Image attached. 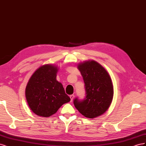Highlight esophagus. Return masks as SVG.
Wrapping results in <instances>:
<instances>
[{
    "label": "esophagus",
    "mask_w": 146,
    "mask_h": 146,
    "mask_svg": "<svg viewBox=\"0 0 146 146\" xmlns=\"http://www.w3.org/2000/svg\"><path fill=\"white\" fill-rule=\"evenodd\" d=\"M74 98V94H72V95H70V101L72 102V100Z\"/></svg>",
    "instance_id": "esophagus-1"
}]
</instances>
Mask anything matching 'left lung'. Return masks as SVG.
<instances>
[{
    "mask_svg": "<svg viewBox=\"0 0 146 146\" xmlns=\"http://www.w3.org/2000/svg\"><path fill=\"white\" fill-rule=\"evenodd\" d=\"M80 70L85 83L86 98L74 100V104L82 115L92 119L103 114L110 107L113 98V86L108 72L94 60L80 63Z\"/></svg>",
    "mask_w": 146,
    "mask_h": 146,
    "instance_id": "8db88e82",
    "label": "left lung"
}]
</instances>
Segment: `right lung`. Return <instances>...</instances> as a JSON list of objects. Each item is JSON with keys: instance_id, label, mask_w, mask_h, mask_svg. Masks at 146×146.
Returning a JSON list of instances; mask_svg holds the SVG:
<instances>
[{"instance_id": "1", "label": "right lung", "mask_w": 146, "mask_h": 146, "mask_svg": "<svg viewBox=\"0 0 146 146\" xmlns=\"http://www.w3.org/2000/svg\"><path fill=\"white\" fill-rule=\"evenodd\" d=\"M58 70L55 65H43L35 70L26 86L28 105L38 116L49 117L70 100L62 84L56 80Z\"/></svg>"}]
</instances>
